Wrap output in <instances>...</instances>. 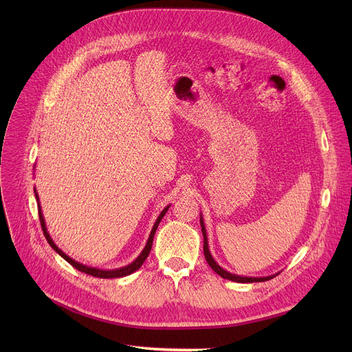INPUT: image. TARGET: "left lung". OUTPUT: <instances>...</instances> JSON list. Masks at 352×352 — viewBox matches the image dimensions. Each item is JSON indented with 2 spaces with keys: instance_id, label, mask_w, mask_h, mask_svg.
Here are the masks:
<instances>
[{
  "instance_id": "left-lung-1",
  "label": "left lung",
  "mask_w": 352,
  "mask_h": 352,
  "mask_svg": "<svg viewBox=\"0 0 352 352\" xmlns=\"http://www.w3.org/2000/svg\"><path fill=\"white\" fill-rule=\"evenodd\" d=\"M199 224H201V231H202V236H204V255H206V260L208 263V265L218 274L223 276V278L226 280H230V281H234V283H261V281H268L271 278H274L275 275H270V276H258V278H255V276H241V275H235V274H231L228 271H226L224 268H221L215 260L212 258L210 250H208V238H207V232H206V226H204V221H202V218L199 219Z\"/></svg>"
}]
</instances>
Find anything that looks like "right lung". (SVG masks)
<instances>
[{
	"mask_svg": "<svg viewBox=\"0 0 352 352\" xmlns=\"http://www.w3.org/2000/svg\"><path fill=\"white\" fill-rule=\"evenodd\" d=\"M34 192H35L36 202H38V215H40L41 228H43V231H44V235H45V238H47L48 244L51 245V248H52L55 252H57V254H60V255L64 258V260H65L67 263H69L76 270H78V271H81V272H85V274H88V275H92V276H97V278H120V276H125V275H129V274H133L134 271H137V270L144 264V261L146 260V256L150 255V251H151V247H153V239H154L155 231H157V228H158V224L161 223V219H162V217L165 215V212L168 211V208H170V206L165 207V208L161 211V214L158 215V218H157V221H155V224H154V227H153V230H151V234H150V236H148V241H146V244H145L142 252L138 255V258H135V261H133L131 264H128V265H125V267H122V268H117V270H98V268H91V267L82 265V264H80V263H77V261H74L72 258H69L67 254H64L57 245H55V243L52 241V238L50 236V234H48V231H47L45 219H44V217H43V211H41V207H40L38 194H36L35 188H34Z\"/></svg>",
	"mask_w": 352,
	"mask_h": 352,
	"instance_id": "add662e5",
	"label": "right lung"
}]
</instances>
